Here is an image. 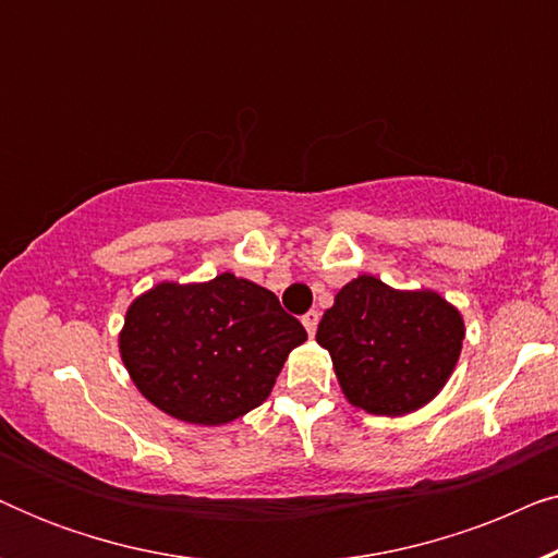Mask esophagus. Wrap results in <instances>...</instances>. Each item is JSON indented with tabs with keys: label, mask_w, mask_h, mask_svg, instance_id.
<instances>
[{
	"label": "esophagus",
	"mask_w": 558,
	"mask_h": 558,
	"mask_svg": "<svg viewBox=\"0 0 558 558\" xmlns=\"http://www.w3.org/2000/svg\"><path fill=\"white\" fill-rule=\"evenodd\" d=\"M317 323H319V312H317V310H310L307 315L302 317V325H304V330H307L310 338H312V335H315Z\"/></svg>",
	"instance_id": "obj_1"
}]
</instances>
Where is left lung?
Listing matches in <instances>:
<instances>
[{
	"label": "left lung",
	"instance_id": "1",
	"mask_svg": "<svg viewBox=\"0 0 558 558\" xmlns=\"http://www.w3.org/2000/svg\"><path fill=\"white\" fill-rule=\"evenodd\" d=\"M462 340L460 312L437 292H396L376 277L342 287L317 327L342 393L380 416L432 401L454 371Z\"/></svg>",
	"mask_w": 558,
	"mask_h": 558
}]
</instances>
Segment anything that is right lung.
<instances>
[{
  "mask_svg": "<svg viewBox=\"0 0 558 558\" xmlns=\"http://www.w3.org/2000/svg\"><path fill=\"white\" fill-rule=\"evenodd\" d=\"M304 340L307 330L277 294L226 271L142 294L119 348L144 399L182 422L218 426L264 403Z\"/></svg>",
  "mask_w": 558,
  "mask_h": 558,
  "instance_id": "right-lung-1",
  "label": "right lung"
}]
</instances>
